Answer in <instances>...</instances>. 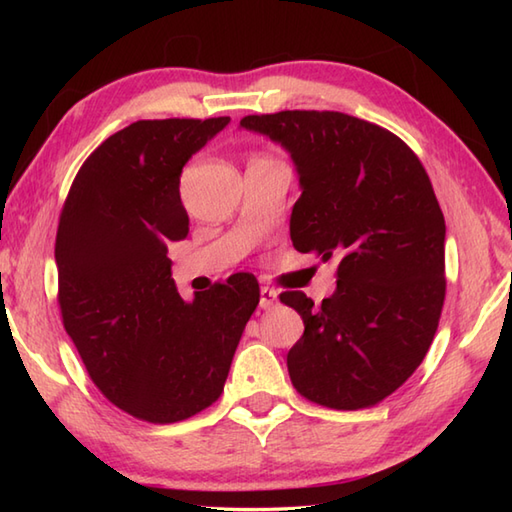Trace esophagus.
Instances as JSON below:
<instances>
[{"instance_id":"34e87169","label":"esophagus","mask_w":512,"mask_h":512,"mask_svg":"<svg viewBox=\"0 0 512 512\" xmlns=\"http://www.w3.org/2000/svg\"><path fill=\"white\" fill-rule=\"evenodd\" d=\"M277 297H279L277 290L264 286L262 290H259V308H262V310H273L277 306V301H279Z\"/></svg>"}]
</instances>
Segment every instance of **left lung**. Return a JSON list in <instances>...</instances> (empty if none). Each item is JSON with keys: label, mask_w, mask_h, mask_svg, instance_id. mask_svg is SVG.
<instances>
[{"label": "left lung", "mask_w": 512, "mask_h": 512, "mask_svg": "<svg viewBox=\"0 0 512 512\" xmlns=\"http://www.w3.org/2000/svg\"><path fill=\"white\" fill-rule=\"evenodd\" d=\"M239 127L295 162L292 246L339 259L319 308L303 292L279 297L306 325L288 352L292 385L323 407H372L416 372L438 330L447 226L427 171L398 136L341 112L244 116Z\"/></svg>", "instance_id": "1"}]
</instances>
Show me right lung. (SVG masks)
I'll use <instances>...</instances> for the list:
<instances>
[{
  "mask_svg": "<svg viewBox=\"0 0 512 512\" xmlns=\"http://www.w3.org/2000/svg\"><path fill=\"white\" fill-rule=\"evenodd\" d=\"M228 123H132L83 162L61 211L63 328L103 396L147 422L191 418L220 398L259 303L248 273L184 301L167 257V244L189 235L182 167Z\"/></svg>",
  "mask_w": 512,
  "mask_h": 512,
  "instance_id": "1",
  "label": "right lung"
}]
</instances>
